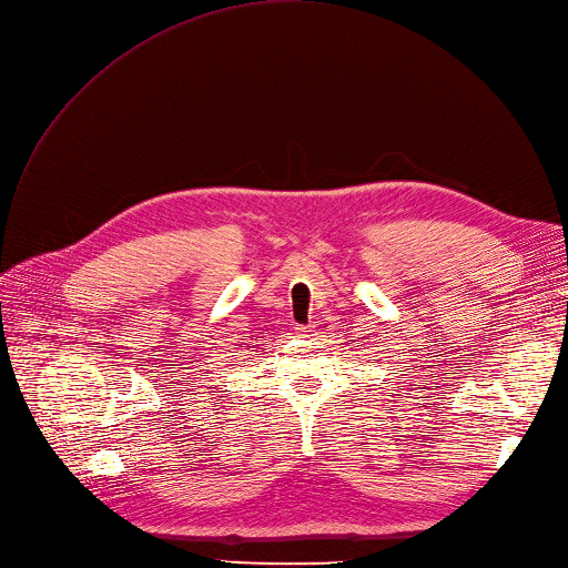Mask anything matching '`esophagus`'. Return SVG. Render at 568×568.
<instances>
[{
    "label": "esophagus",
    "instance_id": "esophagus-1",
    "mask_svg": "<svg viewBox=\"0 0 568 568\" xmlns=\"http://www.w3.org/2000/svg\"><path fill=\"white\" fill-rule=\"evenodd\" d=\"M296 333H298V335H303V337H310V335H312V328H310V326H298V328H296Z\"/></svg>",
    "mask_w": 568,
    "mask_h": 568
}]
</instances>
